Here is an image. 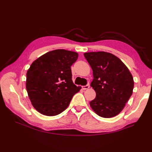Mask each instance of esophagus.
<instances>
[{"label": "esophagus", "mask_w": 152, "mask_h": 152, "mask_svg": "<svg viewBox=\"0 0 152 152\" xmlns=\"http://www.w3.org/2000/svg\"><path fill=\"white\" fill-rule=\"evenodd\" d=\"M89 84H87L86 86H82V89H83L84 90H86V89H88L89 88Z\"/></svg>", "instance_id": "1"}]
</instances>
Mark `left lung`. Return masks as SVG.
<instances>
[{
  "mask_svg": "<svg viewBox=\"0 0 152 152\" xmlns=\"http://www.w3.org/2000/svg\"><path fill=\"white\" fill-rule=\"evenodd\" d=\"M93 73L91 86L95 91L94 99L89 103L98 115L112 118L117 115L129 99L134 80L128 68L113 54L104 51L84 54Z\"/></svg>",
  "mask_w": 152,
  "mask_h": 152,
  "instance_id": "left-lung-1",
  "label": "left lung"
}]
</instances>
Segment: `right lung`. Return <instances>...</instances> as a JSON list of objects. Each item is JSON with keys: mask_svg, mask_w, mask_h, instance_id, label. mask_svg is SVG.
I'll list each match as a JSON object with an SVG mask.
<instances>
[{"mask_svg": "<svg viewBox=\"0 0 152 152\" xmlns=\"http://www.w3.org/2000/svg\"><path fill=\"white\" fill-rule=\"evenodd\" d=\"M77 53L56 49L40 56L26 73V88L34 108L46 116H55L66 109L80 86L73 83L71 66Z\"/></svg>", "mask_w": 152, "mask_h": 152, "instance_id": "right-lung-1", "label": "right lung"}]
</instances>
